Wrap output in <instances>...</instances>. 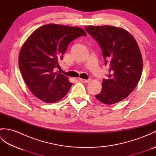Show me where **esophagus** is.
<instances>
[{
    "label": "esophagus",
    "instance_id": "34e87169",
    "mask_svg": "<svg viewBox=\"0 0 156 156\" xmlns=\"http://www.w3.org/2000/svg\"><path fill=\"white\" fill-rule=\"evenodd\" d=\"M80 81H81L82 82H84V83H88V82H90V79H83V78H79Z\"/></svg>",
    "mask_w": 156,
    "mask_h": 156
}]
</instances>
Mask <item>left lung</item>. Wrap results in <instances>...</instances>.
I'll return each mask as SVG.
<instances>
[{"label": "left lung", "instance_id": "obj_1", "mask_svg": "<svg viewBox=\"0 0 156 156\" xmlns=\"http://www.w3.org/2000/svg\"><path fill=\"white\" fill-rule=\"evenodd\" d=\"M89 34L101 46L105 65L109 66L108 79L95 96L105 105L127 98L138 84L143 70V59L137 43L125 29L111 25L86 26Z\"/></svg>", "mask_w": 156, "mask_h": 156}]
</instances>
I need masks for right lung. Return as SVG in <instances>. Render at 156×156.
<instances>
[{
	"instance_id": "right-lung-1",
	"label": "right lung",
	"mask_w": 156,
	"mask_h": 156,
	"mask_svg": "<svg viewBox=\"0 0 156 156\" xmlns=\"http://www.w3.org/2000/svg\"><path fill=\"white\" fill-rule=\"evenodd\" d=\"M87 33L78 27L48 24L37 28L20 50L19 66L23 80L36 97L46 103L64 97L72 83L60 73L54 72L68 44Z\"/></svg>"
}]
</instances>
